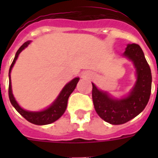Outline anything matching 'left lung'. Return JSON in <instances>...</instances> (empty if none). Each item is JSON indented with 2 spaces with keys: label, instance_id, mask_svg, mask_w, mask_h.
Segmentation results:
<instances>
[{
  "label": "left lung",
  "instance_id": "left-lung-1",
  "mask_svg": "<svg viewBox=\"0 0 158 158\" xmlns=\"http://www.w3.org/2000/svg\"><path fill=\"white\" fill-rule=\"evenodd\" d=\"M123 56L132 60L136 69L137 81L129 95L121 99L111 98L106 92L93 84L92 97L98 115L111 125H121L142 112L149 100L152 89L151 69L138 44H128Z\"/></svg>",
  "mask_w": 158,
  "mask_h": 158
}]
</instances>
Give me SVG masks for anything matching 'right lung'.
Listing matches in <instances>:
<instances>
[{
  "label": "right lung",
  "instance_id": "obj_1",
  "mask_svg": "<svg viewBox=\"0 0 158 158\" xmlns=\"http://www.w3.org/2000/svg\"><path fill=\"white\" fill-rule=\"evenodd\" d=\"M29 43H30V41H28V42L23 43V45L19 48V50L17 51V52L15 54V56L14 58L13 62H12V64L10 67V70H9V78H10V81H9V98H10V101L12 106L15 108V110L23 118H25L28 121L38 125H48V124H51V123L54 122V121L58 120L64 113L67 107L68 98H69V95L73 93V91L75 89L77 83L79 80V78H74V79H72L71 81L69 82L63 88L61 92L60 93L59 96L57 97V98L55 100L54 102L45 110H41V111H28V110H23V108H21L19 105L17 103V102L15 101L13 94H12L10 71L12 69V67L14 66V64L15 63L16 60L18 58L19 53L24 48H27Z\"/></svg>",
  "mask_w": 158,
  "mask_h": 158
}]
</instances>
